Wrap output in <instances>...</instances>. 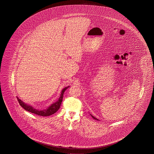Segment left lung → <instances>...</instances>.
I'll return each instance as SVG.
<instances>
[{
  "instance_id": "obj_1",
  "label": "left lung",
  "mask_w": 154,
  "mask_h": 154,
  "mask_svg": "<svg viewBox=\"0 0 154 154\" xmlns=\"http://www.w3.org/2000/svg\"><path fill=\"white\" fill-rule=\"evenodd\" d=\"M90 115H91V117H92L94 119H95V120H98V119H97L96 117H95L93 116L92 115H91V114H90Z\"/></svg>"
}]
</instances>
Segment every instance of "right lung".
I'll return each instance as SVG.
<instances>
[{"mask_svg":"<svg viewBox=\"0 0 154 154\" xmlns=\"http://www.w3.org/2000/svg\"><path fill=\"white\" fill-rule=\"evenodd\" d=\"M68 88H69V86H67L62 90L60 98L56 102L52 104L50 107H48L46 109H44L42 111H39V110L36 109L34 108L32 106L28 105L26 103H23L19 98L17 97V100L19 101V103H20V105L26 111H28L29 112H32L33 113L41 116H50V115H53L54 113H55V112H57L59 110V109L60 107L61 104L62 100H63L64 93Z\"/></svg>","mask_w":154,"mask_h":154,"instance_id":"right-lung-1","label":"right lung"}]
</instances>
